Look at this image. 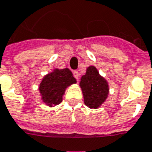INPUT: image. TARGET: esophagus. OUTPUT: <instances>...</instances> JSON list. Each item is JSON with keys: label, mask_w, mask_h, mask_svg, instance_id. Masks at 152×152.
I'll return each instance as SVG.
<instances>
[{"label": "esophagus", "mask_w": 152, "mask_h": 152, "mask_svg": "<svg viewBox=\"0 0 152 152\" xmlns=\"http://www.w3.org/2000/svg\"><path fill=\"white\" fill-rule=\"evenodd\" d=\"M73 76H74V77H75L76 80L79 79V77H80L79 72H78V71H74V72H73Z\"/></svg>", "instance_id": "obj_1"}]
</instances>
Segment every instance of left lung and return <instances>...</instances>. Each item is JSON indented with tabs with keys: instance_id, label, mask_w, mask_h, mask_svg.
Here are the masks:
<instances>
[{
	"instance_id": "obj_1",
	"label": "left lung",
	"mask_w": 152,
	"mask_h": 152,
	"mask_svg": "<svg viewBox=\"0 0 152 152\" xmlns=\"http://www.w3.org/2000/svg\"><path fill=\"white\" fill-rule=\"evenodd\" d=\"M80 86L83 91L85 104L90 108L99 107L108 96V84L93 66L87 68L86 74L80 79Z\"/></svg>"
}]
</instances>
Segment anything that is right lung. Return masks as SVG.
I'll return each mask as SVG.
<instances>
[{
  "label": "right lung",
  "mask_w": 152,
  "mask_h": 152,
  "mask_svg": "<svg viewBox=\"0 0 152 152\" xmlns=\"http://www.w3.org/2000/svg\"><path fill=\"white\" fill-rule=\"evenodd\" d=\"M76 82V79L68 68L54 70L53 72L47 75L40 84L39 91L43 102L50 106L59 104L66 88Z\"/></svg>",
  "instance_id": "1"
}]
</instances>
